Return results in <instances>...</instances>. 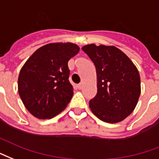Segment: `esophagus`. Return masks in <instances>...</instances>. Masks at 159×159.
<instances>
[{
	"instance_id": "obj_1",
	"label": "esophagus",
	"mask_w": 159,
	"mask_h": 159,
	"mask_svg": "<svg viewBox=\"0 0 159 159\" xmlns=\"http://www.w3.org/2000/svg\"><path fill=\"white\" fill-rule=\"evenodd\" d=\"M77 87H78L79 90H81L82 88H83V84L81 83V84H79L78 85H77Z\"/></svg>"
}]
</instances>
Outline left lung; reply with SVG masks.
Here are the masks:
<instances>
[{"label": "left lung", "mask_w": 159, "mask_h": 159, "mask_svg": "<svg viewBox=\"0 0 159 159\" xmlns=\"http://www.w3.org/2000/svg\"><path fill=\"white\" fill-rule=\"evenodd\" d=\"M97 71V93L89 102L102 121L115 124L134 111L141 94L137 68L121 50L113 46L89 44L82 47Z\"/></svg>", "instance_id": "8db88e82"}]
</instances>
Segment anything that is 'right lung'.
I'll use <instances>...</instances> for the list:
<instances>
[{
    "label": "right lung",
    "instance_id": "obj_1",
    "mask_svg": "<svg viewBox=\"0 0 159 159\" xmlns=\"http://www.w3.org/2000/svg\"><path fill=\"white\" fill-rule=\"evenodd\" d=\"M79 52L74 43H50L25 62L18 75V93L33 116L50 119L65 109L74 94L68 62Z\"/></svg>",
    "mask_w": 159,
    "mask_h": 159
}]
</instances>
